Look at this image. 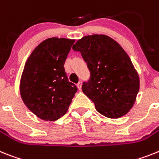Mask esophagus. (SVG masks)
I'll return each instance as SVG.
<instances>
[{"label":"esophagus","mask_w":159,"mask_h":159,"mask_svg":"<svg viewBox=\"0 0 159 159\" xmlns=\"http://www.w3.org/2000/svg\"><path fill=\"white\" fill-rule=\"evenodd\" d=\"M81 85H82V82H81V81H79V82L77 84V86H78V88L79 89H81Z\"/></svg>","instance_id":"1"}]
</instances>
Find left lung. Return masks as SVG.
Wrapping results in <instances>:
<instances>
[{"mask_svg":"<svg viewBox=\"0 0 159 159\" xmlns=\"http://www.w3.org/2000/svg\"><path fill=\"white\" fill-rule=\"evenodd\" d=\"M87 63L90 78L82 91L97 111L110 118L125 115L139 90V77L121 45L106 35L85 36L73 46Z\"/></svg>","mask_w":159,"mask_h":159,"instance_id":"8db88e82","label":"left lung"}]
</instances>
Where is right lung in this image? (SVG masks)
I'll use <instances>...</instances> for the list:
<instances>
[{
    "mask_svg": "<svg viewBox=\"0 0 159 159\" xmlns=\"http://www.w3.org/2000/svg\"><path fill=\"white\" fill-rule=\"evenodd\" d=\"M74 41L48 38L36 47L25 65L20 96L29 110L41 119L56 121L62 117L78 91L64 68Z\"/></svg>",
    "mask_w": 159,
    "mask_h": 159,
    "instance_id": "obj_1",
    "label": "right lung"
}]
</instances>
